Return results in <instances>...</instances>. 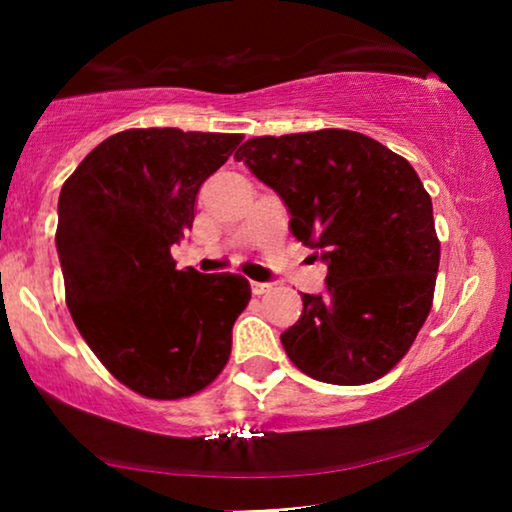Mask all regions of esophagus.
Segmentation results:
<instances>
[{"mask_svg": "<svg viewBox=\"0 0 512 512\" xmlns=\"http://www.w3.org/2000/svg\"><path fill=\"white\" fill-rule=\"evenodd\" d=\"M272 289V284H263V282H251V291H254V296H263V293H268Z\"/></svg>", "mask_w": 512, "mask_h": 512, "instance_id": "obj_1", "label": "esophagus"}]
</instances>
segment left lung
I'll return each instance as SVG.
<instances>
[{
    "instance_id": "left-lung-1",
    "label": "left lung",
    "mask_w": 512,
    "mask_h": 512,
    "mask_svg": "<svg viewBox=\"0 0 512 512\" xmlns=\"http://www.w3.org/2000/svg\"><path fill=\"white\" fill-rule=\"evenodd\" d=\"M237 160L289 207L291 233L321 251L326 296L303 293L282 345L312 380L356 387L408 354L436 291L431 195L403 156L354 130L247 139Z\"/></svg>"
}]
</instances>
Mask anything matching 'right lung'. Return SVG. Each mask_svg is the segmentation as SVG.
I'll return each instance as SVG.
<instances>
[{
    "label": "right lung",
    "mask_w": 512,
    "mask_h": 512,
    "mask_svg": "<svg viewBox=\"0 0 512 512\" xmlns=\"http://www.w3.org/2000/svg\"><path fill=\"white\" fill-rule=\"evenodd\" d=\"M242 139L130 128L97 144L62 184L55 247L67 307L102 366L144 398L198 394L230 359L249 282L177 270L170 249L193 226L202 181Z\"/></svg>",
    "instance_id": "1"
}]
</instances>
